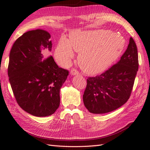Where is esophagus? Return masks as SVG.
Listing matches in <instances>:
<instances>
[{"label":"esophagus","instance_id":"1","mask_svg":"<svg viewBox=\"0 0 150 150\" xmlns=\"http://www.w3.org/2000/svg\"><path fill=\"white\" fill-rule=\"evenodd\" d=\"M71 75L74 76V75H77V74H79V72L77 71V70H76V69H72V70H71Z\"/></svg>","mask_w":150,"mask_h":150}]
</instances>
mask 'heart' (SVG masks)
Segmentation results:
<instances>
[{"label": "heart", "mask_w": 150, "mask_h": 150, "mask_svg": "<svg viewBox=\"0 0 150 150\" xmlns=\"http://www.w3.org/2000/svg\"><path fill=\"white\" fill-rule=\"evenodd\" d=\"M122 37L110 30L74 31L70 40L60 38L55 51V57L61 65L67 66L74 57V49L80 52L78 62L87 74H96L103 71L120 56L124 47Z\"/></svg>", "instance_id": "1"}]
</instances>
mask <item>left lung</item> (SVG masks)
Here are the masks:
<instances>
[{
    "label": "left lung",
    "mask_w": 150,
    "mask_h": 150,
    "mask_svg": "<svg viewBox=\"0 0 150 150\" xmlns=\"http://www.w3.org/2000/svg\"><path fill=\"white\" fill-rule=\"evenodd\" d=\"M139 69L137 48L132 38L120 59L100 75L89 77L83 95L84 105L94 114L114 111L129 98Z\"/></svg>",
    "instance_id": "1"
}]
</instances>
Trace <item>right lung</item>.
<instances>
[{"mask_svg":"<svg viewBox=\"0 0 150 150\" xmlns=\"http://www.w3.org/2000/svg\"><path fill=\"white\" fill-rule=\"evenodd\" d=\"M50 35L38 29L24 33L13 45L9 81L19 105L35 117L54 114L60 104V88L69 75L50 56Z\"/></svg>","mask_w":150,"mask_h":150,"instance_id":"add662e5","label":"right lung"}]
</instances>
